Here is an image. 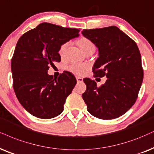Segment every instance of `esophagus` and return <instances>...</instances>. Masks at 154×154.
Returning <instances> with one entry per match:
<instances>
[{
	"label": "esophagus",
	"instance_id": "1",
	"mask_svg": "<svg viewBox=\"0 0 154 154\" xmlns=\"http://www.w3.org/2000/svg\"><path fill=\"white\" fill-rule=\"evenodd\" d=\"M76 79H77V82H82L83 81V79L82 78V77H76Z\"/></svg>",
	"mask_w": 154,
	"mask_h": 154
}]
</instances>
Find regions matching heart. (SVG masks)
<instances>
[{
  "instance_id": "obj_1",
  "label": "heart",
  "mask_w": 154,
  "mask_h": 154,
  "mask_svg": "<svg viewBox=\"0 0 154 154\" xmlns=\"http://www.w3.org/2000/svg\"><path fill=\"white\" fill-rule=\"evenodd\" d=\"M77 44H78L79 48H80L84 52L90 48H95L94 43H93L89 38H85V37L79 39L78 41H77ZM68 45H69V42H66L60 47L59 54L61 56H63L64 53H65ZM87 68H88V66L85 65V64L72 63L69 66V70L71 71L72 72L76 74V75H82L85 73Z\"/></svg>"
}]
</instances>
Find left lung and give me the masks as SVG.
<instances>
[{"label": "left lung", "instance_id": "1", "mask_svg": "<svg viewBox=\"0 0 154 154\" xmlns=\"http://www.w3.org/2000/svg\"><path fill=\"white\" fill-rule=\"evenodd\" d=\"M82 33L99 49L92 72L106 77L104 85L83 79L87 89L82 98L87 111L101 119L122 116L137 101L143 78L141 57L137 43L117 27L83 30Z\"/></svg>", "mask_w": 154, "mask_h": 154}]
</instances>
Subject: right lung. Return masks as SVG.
Wrapping results in <instances>:
<instances>
[{
    "mask_svg": "<svg viewBox=\"0 0 154 154\" xmlns=\"http://www.w3.org/2000/svg\"><path fill=\"white\" fill-rule=\"evenodd\" d=\"M79 29L42 23L17 41L11 60L13 86L17 100L32 115L46 119L63 112L77 80L69 72L54 78L48 70L61 61L60 47L79 36Z\"/></svg>",
    "mask_w": 154,
    "mask_h": 154,
    "instance_id": "1",
    "label": "right lung"
}]
</instances>
